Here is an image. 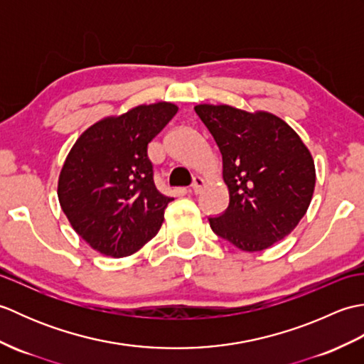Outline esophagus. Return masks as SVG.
I'll return each mask as SVG.
<instances>
[{"mask_svg":"<svg viewBox=\"0 0 364 364\" xmlns=\"http://www.w3.org/2000/svg\"><path fill=\"white\" fill-rule=\"evenodd\" d=\"M203 186H205V180H203V178H202V176H196V178H194V183H192V186H191V191L194 192V194L197 196V194H200V192H202Z\"/></svg>","mask_w":364,"mask_h":364,"instance_id":"esophagus-1","label":"esophagus"}]
</instances>
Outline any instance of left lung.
Segmentation results:
<instances>
[{"label":"left lung","mask_w":364,"mask_h":364,"mask_svg":"<svg viewBox=\"0 0 364 364\" xmlns=\"http://www.w3.org/2000/svg\"><path fill=\"white\" fill-rule=\"evenodd\" d=\"M196 112L222 153L227 211L210 218L218 236L244 252H261L297 227L311 203L316 168L310 150L277 115L228 105Z\"/></svg>","instance_id":"1"}]
</instances>
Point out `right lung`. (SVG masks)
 <instances>
[{"mask_svg":"<svg viewBox=\"0 0 364 364\" xmlns=\"http://www.w3.org/2000/svg\"><path fill=\"white\" fill-rule=\"evenodd\" d=\"M176 111V105L158 102L105 117L67 154L58 198L73 230L94 250L129 257L156 236L173 198L154 186L149 144Z\"/></svg>","mask_w":364,"mask_h":364,"instance_id":"add662e5","label":"right lung"}]
</instances>
